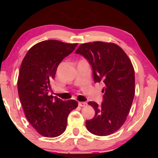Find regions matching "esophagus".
I'll return each mask as SVG.
<instances>
[{
  "label": "esophagus",
  "instance_id": "1",
  "mask_svg": "<svg viewBox=\"0 0 158 158\" xmlns=\"http://www.w3.org/2000/svg\"><path fill=\"white\" fill-rule=\"evenodd\" d=\"M79 105L80 106H85L87 105V103L86 102H79Z\"/></svg>",
  "mask_w": 158,
  "mask_h": 158
}]
</instances>
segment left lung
I'll return each instance as SVG.
<instances>
[{"label": "left lung", "mask_w": 158, "mask_h": 158, "mask_svg": "<svg viewBox=\"0 0 158 158\" xmlns=\"http://www.w3.org/2000/svg\"><path fill=\"white\" fill-rule=\"evenodd\" d=\"M92 66L95 83L103 82V102L100 105L89 102L95 116L85 121L90 133L107 136L124 124L135 93V77L132 62L117 44L94 42L81 44L76 50Z\"/></svg>", "instance_id": "8db88e82"}]
</instances>
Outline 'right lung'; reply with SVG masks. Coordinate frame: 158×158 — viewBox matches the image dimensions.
<instances>
[{"mask_svg":"<svg viewBox=\"0 0 158 158\" xmlns=\"http://www.w3.org/2000/svg\"><path fill=\"white\" fill-rule=\"evenodd\" d=\"M77 45L55 40L42 41L28 51L21 63L17 81L19 97L28 122L44 137L62 135L68 115L78 106L74 100L63 101L48 95L58 65Z\"/></svg>","mask_w":158,"mask_h":158,"instance_id":"add662e5","label":"right lung"}]
</instances>
